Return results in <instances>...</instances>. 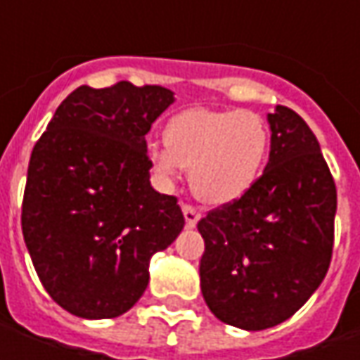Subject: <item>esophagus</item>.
Here are the masks:
<instances>
[{
    "label": "esophagus",
    "instance_id": "obj_1",
    "mask_svg": "<svg viewBox=\"0 0 360 360\" xmlns=\"http://www.w3.org/2000/svg\"><path fill=\"white\" fill-rule=\"evenodd\" d=\"M182 212H184V220H186L188 229H194L198 224V220H200V212L194 206H188V204L182 206Z\"/></svg>",
    "mask_w": 360,
    "mask_h": 360
}]
</instances>
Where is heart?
I'll return each instance as SVG.
<instances>
[{"label":"heart","mask_w":360,"mask_h":360,"mask_svg":"<svg viewBox=\"0 0 360 360\" xmlns=\"http://www.w3.org/2000/svg\"><path fill=\"white\" fill-rule=\"evenodd\" d=\"M166 146H150V168L166 184L190 170V186L206 204L238 200L255 186L269 158L266 122L248 110L190 108L164 131Z\"/></svg>","instance_id":"b5f03b06"}]
</instances>
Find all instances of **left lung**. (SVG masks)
Returning <instances> with one entry per match:
<instances>
[{"label":"left lung","instance_id":"8db88e82","mask_svg":"<svg viewBox=\"0 0 360 360\" xmlns=\"http://www.w3.org/2000/svg\"><path fill=\"white\" fill-rule=\"evenodd\" d=\"M266 120L262 176L198 222L202 297L218 321L244 330L290 319L323 283L335 240L337 188L316 136L286 105Z\"/></svg>","mask_w":360,"mask_h":360}]
</instances>
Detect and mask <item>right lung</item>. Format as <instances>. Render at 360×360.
<instances>
[{
    "instance_id": "right-lung-1",
    "label": "right lung",
    "mask_w": 360,
    "mask_h": 360,
    "mask_svg": "<svg viewBox=\"0 0 360 360\" xmlns=\"http://www.w3.org/2000/svg\"><path fill=\"white\" fill-rule=\"evenodd\" d=\"M170 104L162 86H79L34 146L23 240L49 297L79 319L130 311L150 258L184 229L176 198L150 184L146 134Z\"/></svg>"
}]
</instances>
